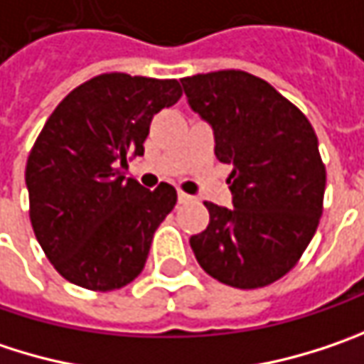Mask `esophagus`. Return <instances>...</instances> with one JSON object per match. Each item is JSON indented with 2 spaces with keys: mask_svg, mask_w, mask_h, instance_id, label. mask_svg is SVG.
Returning <instances> with one entry per match:
<instances>
[{
  "mask_svg": "<svg viewBox=\"0 0 364 364\" xmlns=\"http://www.w3.org/2000/svg\"><path fill=\"white\" fill-rule=\"evenodd\" d=\"M193 200H195V198L191 195H186V193H182V191L178 193V203H180V205H188V203H193Z\"/></svg>",
  "mask_w": 364,
  "mask_h": 364,
  "instance_id": "1",
  "label": "esophagus"
}]
</instances>
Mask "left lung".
<instances>
[{
    "mask_svg": "<svg viewBox=\"0 0 364 364\" xmlns=\"http://www.w3.org/2000/svg\"><path fill=\"white\" fill-rule=\"evenodd\" d=\"M191 107L213 126L230 164L234 207L205 203L209 225L191 238L198 265L221 284L252 290L300 261L323 213L325 164L299 107L242 70L182 78Z\"/></svg>",
    "mask_w": 364,
    "mask_h": 364,
    "instance_id": "obj_1",
    "label": "left lung"
}]
</instances>
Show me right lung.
I'll list each match as a JSON object with an SVG mask.
<instances>
[{
    "label": "right lung",
    "mask_w": 364,
    "mask_h": 364,
    "mask_svg": "<svg viewBox=\"0 0 364 364\" xmlns=\"http://www.w3.org/2000/svg\"><path fill=\"white\" fill-rule=\"evenodd\" d=\"M182 97L176 78L105 72L62 99L26 159L28 218L45 257L68 282L112 292L143 272L176 188L124 178L144 153L151 119Z\"/></svg>",
    "instance_id": "add662e5"
}]
</instances>
